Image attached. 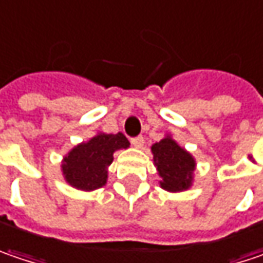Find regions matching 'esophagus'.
I'll return each mask as SVG.
<instances>
[{
  "instance_id": "obj_1",
  "label": "esophagus",
  "mask_w": 263,
  "mask_h": 263,
  "mask_svg": "<svg viewBox=\"0 0 263 263\" xmlns=\"http://www.w3.org/2000/svg\"><path fill=\"white\" fill-rule=\"evenodd\" d=\"M131 143L134 146L137 147V148H141V147L144 146V138L141 137V135H138V137H135V138H132Z\"/></svg>"
}]
</instances>
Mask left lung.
I'll list each match as a JSON object with an SVG mask.
<instances>
[{
	"mask_svg": "<svg viewBox=\"0 0 263 263\" xmlns=\"http://www.w3.org/2000/svg\"><path fill=\"white\" fill-rule=\"evenodd\" d=\"M152 153L158 174L162 178L159 181L162 189L168 192H181L192 186L195 159L189 152L178 146L171 135L155 143Z\"/></svg>",
	"mask_w": 263,
	"mask_h": 263,
	"instance_id": "8db88e82",
	"label": "left lung"
}]
</instances>
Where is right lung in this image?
<instances>
[{
	"label": "right lung",
	"mask_w": 263,
	"mask_h": 263,
	"mask_svg": "<svg viewBox=\"0 0 263 263\" xmlns=\"http://www.w3.org/2000/svg\"><path fill=\"white\" fill-rule=\"evenodd\" d=\"M129 141L122 134L100 132L89 141L71 148L62 161L65 181L80 191H95L107 183V168L113 162V153L128 148Z\"/></svg>",
	"instance_id": "1"
}]
</instances>
